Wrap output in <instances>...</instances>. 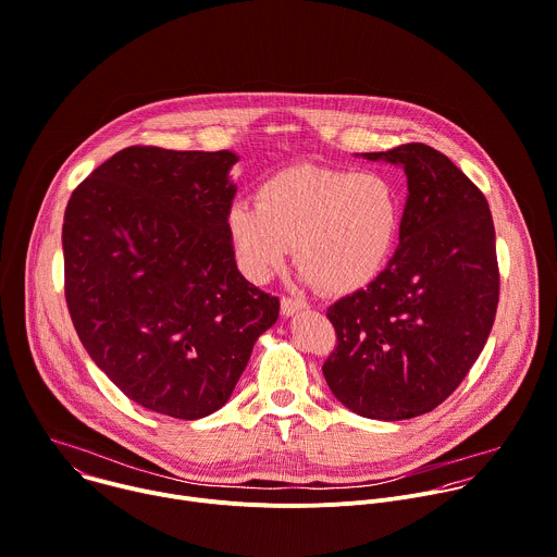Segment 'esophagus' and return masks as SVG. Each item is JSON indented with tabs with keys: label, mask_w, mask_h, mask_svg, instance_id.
I'll use <instances>...</instances> for the list:
<instances>
[{
	"label": "esophagus",
	"mask_w": 557,
	"mask_h": 557,
	"mask_svg": "<svg viewBox=\"0 0 557 557\" xmlns=\"http://www.w3.org/2000/svg\"><path fill=\"white\" fill-rule=\"evenodd\" d=\"M305 307H307V302L300 300V298H296V296H285V298L281 300V311H283V315H294V313L302 311Z\"/></svg>",
	"instance_id": "34e87169"
}]
</instances>
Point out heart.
I'll list each match as a JSON object with an SVG mask.
<instances>
[{
	"label": "heart",
	"mask_w": 557,
	"mask_h": 557,
	"mask_svg": "<svg viewBox=\"0 0 557 557\" xmlns=\"http://www.w3.org/2000/svg\"><path fill=\"white\" fill-rule=\"evenodd\" d=\"M396 187L381 174L298 165L265 181L257 207L235 202L228 235L242 272L268 283L294 248L300 272L326 294L368 285L400 231Z\"/></svg>",
	"instance_id": "heart-1"
}]
</instances>
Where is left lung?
<instances>
[{
	"instance_id": "left-lung-1",
	"label": "left lung",
	"mask_w": 557,
	"mask_h": 557,
	"mask_svg": "<svg viewBox=\"0 0 557 557\" xmlns=\"http://www.w3.org/2000/svg\"><path fill=\"white\" fill-rule=\"evenodd\" d=\"M363 157L405 170L400 244L370 285L326 309L337 346L322 372L350 411L405 420L446 400L487 342L498 305L494 224L483 194L442 152L405 144Z\"/></svg>"
}]
</instances>
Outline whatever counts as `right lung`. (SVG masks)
<instances>
[{
	"mask_svg": "<svg viewBox=\"0 0 557 557\" xmlns=\"http://www.w3.org/2000/svg\"><path fill=\"white\" fill-rule=\"evenodd\" d=\"M237 154L133 146L72 194L65 298L96 366L137 405L181 420L233 394L278 298L235 263Z\"/></svg>",
	"mask_w": 557,
	"mask_h": 557,
	"instance_id": "add662e5",
	"label": "right lung"
}]
</instances>
